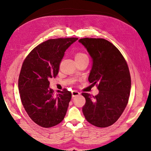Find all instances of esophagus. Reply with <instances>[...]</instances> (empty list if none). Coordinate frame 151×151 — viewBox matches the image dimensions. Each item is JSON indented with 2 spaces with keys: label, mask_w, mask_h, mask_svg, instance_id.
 <instances>
[{
  "label": "esophagus",
  "mask_w": 151,
  "mask_h": 151,
  "mask_svg": "<svg viewBox=\"0 0 151 151\" xmlns=\"http://www.w3.org/2000/svg\"><path fill=\"white\" fill-rule=\"evenodd\" d=\"M78 95H80V93H79V92L76 91H74L72 92V97H75Z\"/></svg>",
  "instance_id": "34e87169"
}]
</instances>
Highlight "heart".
<instances>
[{
    "mask_svg": "<svg viewBox=\"0 0 151 151\" xmlns=\"http://www.w3.org/2000/svg\"><path fill=\"white\" fill-rule=\"evenodd\" d=\"M84 57H87V56H86L85 54H83V53L78 52L75 55V58H82Z\"/></svg>",
    "mask_w": 151,
    "mask_h": 151,
    "instance_id": "obj_1",
    "label": "heart"
}]
</instances>
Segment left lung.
<instances>
[{"mask_svg":"<svg viewBox=\"0 0 151 151\" xmlns=\"http://www.w3.org/2000/svg\"><path fill=\"white\" fill-rule=\"evenodd\" d=\"M88 52L93 65L88 76L92 85L98 84L99 94H82L85 119L97 127H107L119 119L129 101L131 80L123 56L115 46L103 39L78 40Z\"/></svg>","mask_w":151,"mask_h":151,"instance_id":"left-lung-1","label":"left lung"}]
</instances>
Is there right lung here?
I'll list each match as a JSON object with an SVG mask.
<instances>
[{"label":"right lung","instance_id":"1","mask_svg":"<svg viewBox=\"0 0 151 151\" xmlns=\"http://www.w3.org/2000/svg\"><path fill=\"white\" fill-rule=\"evenodd\" d=\"M77 40H48L35 47L22 64L19 78L20 99L30 118L40 127H54L66 115L72 94L64 89L55 96L49 80L57 75L65 52Z\"/></svg>","mask_w":151,"mask_h":151}]
</instances>
